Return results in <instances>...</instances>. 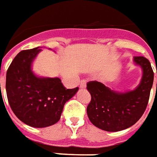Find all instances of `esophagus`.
<instances>
[{
  "instance_id": "34e87169",
  "label": "esophagus",
  "mask_w": 157,
  "mask_h": 157,
  "mask_svg": "<svg viewBox=\"0 0 157 157\" xmlns=\"http://www.w3.org/2000/svg\"><path fill=\"white\" fill-rule=\"evenodd\" d=\"M79 87L81 89H84V88H86V80H81V82L79 83Z\"/></svg>"
}]
</instances>
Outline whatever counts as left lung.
<instances>
[{
    "label": "left lung",
    "mask_w": 157,
    "mask_h": 157,
    "mask_svg": "<svg viewBox=\"0 0 157 157\" xmlns=\"http://www.w3.org/2000/svg\"><path fill=\"white\" fill-rule=\"evenodd\" d=\"M134 63L143 71L140 83L134 90L116 92L98 81L87 83V90L91 94L87 114L96 127L110 132L125 130L136 124L144 114L149 101L154 73L151 63L145 57H134Z\"/></svg>",
    "instance_id": "left-lung-1"
}]
</instances>
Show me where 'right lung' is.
Instances as JSON below:
<instances>
[{"label": "right lung", "instance_id": "right-lung-1", "mask_svg": "<svg viewBox=\"0 0 157 157\" xmlns=\"http://www.w3.org/2000/svg\"><path fill=\"white\" fill-rule=\"evenodd\" d=\"M42 49L21 51L6 72V90L9 105L16 116L27 125L43 128L56 124L65 103L78 88L67 90L58 78H40L32 63Z\"/></svg>", "mask_w": 157, "mask_h": 157}]
</instances>
